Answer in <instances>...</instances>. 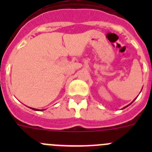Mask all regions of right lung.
<instances>
[{
  "instance_id": "add662e5",
  "label": "right lung",
  "mask_w": 152,
  "mask_h": 152,
  "mask_svg": "<svg viewBox=\"0 0 152 152\" xmlns=\"http://www.w3.org/2000/svg\"><path fill=\"white\" fill-rule=\"evenodd\" d=\"M32 109H33V110H37L36 109H34V108H32Z\"/></svg>"
}]
</instances>
